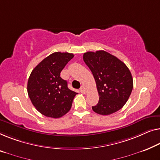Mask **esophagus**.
Wrapping results in <instances>:
<instances>
[{"mask_svg": "<svg viewBox=\"0 0 160 160\" xmlns=\"http://www.w3.org/2000/svg\"><path fill=\"white\" fill-rule=\"evenodd\" d=\"M80 92H82V94H86V93H87V89H86V87H84V86H82V87H81Z\"/></svg>", "mask_w": 160, "mask_h": 160, "instance_id": "obj_1", "label": "esophagus"}]
</instances>
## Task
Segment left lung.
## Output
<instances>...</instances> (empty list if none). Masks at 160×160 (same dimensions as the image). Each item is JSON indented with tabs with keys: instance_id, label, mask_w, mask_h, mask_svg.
Returning <instances> with one entry per match:
<instances>
[{
	"instance_id": "obj_1",
	"label": "left lung",
	"mask_w": 160,
	"mask_h": 160,
	"mask_svg": "<svg viewBox=\"0 0 160 160\" xmlns=\"http://www.w3.org/2000/svg\"><path fill=\"white\" fill-rule=\"evenodd\" d=\"M83 59L94 76L99 94L98 103L92 110L102 115L117 112L128 101L133 89V78L128 68L104 50L85 52Z\"/></svg>"
}]
</instances>
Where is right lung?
<instances>
[{"label":"right lung","instance_id":"add662e5","mask_svg":"<svg viewBox=\"0 0 160 160\" xmlns=\"http://www.w3.org/2000/svg\"><path fill=\"white\" fill-rule=\"evenodd\" d=\"M73 54L55 52L43 59L33 70L27 83L32 103L45 116L58 118L70 110L77 93L69 89L61 72Z\"/></svg>","mask_w":160,"mask_h":160}]
</instances>
